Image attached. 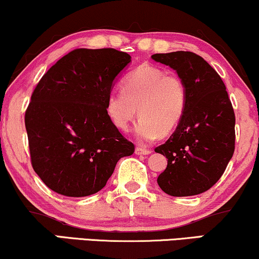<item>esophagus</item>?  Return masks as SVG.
Instances as JSON below:
<instances>
[{
    "instance_id": "34e87169",
    "label": "esophagus",
    "mask_w": 259,
    "mask_h": 259,
    "mask_svg": "<svg viewBox=\"0 0 259 259\" xmlns=\"http://www.w3.org/2000/svg\"><path fill=\"white\" fill-rule=\"evenodd\" d=\"M135 153L139 154V155H147V154L152 153V150L147 149V148H143V147H136Z\"/></svg>"
}]
</instances>
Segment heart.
<instances>
[{
    "label": "heart",
    "instance_id": "obj_1",
    "mask_svg": "<svg viewBox=\"0 0 259 259\" xmlns=\"http://www.w3.org/2000/svg\"><path fill=\"white\" fill-rule=\"evenodd\" d=\"M186 106L188 87L181 75L152 64L139 65L123 80V91H112L106 99L107 116L123 132L140 111L135 135L143 142L175 132Z\"/></svg>",
    "mask_w": 259,
    "mask_h": 259
}]
</instances>
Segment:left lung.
<instances>
[{"mask_svg": "<svg viewBox=\"0 0 259 259\" xmlns=\"http://www.w3.org/2000/svg\"><path fill=\"white\" fill-rule=\"evenodd\" d=\"M188 87V106L176 132L155 152L167 159L158 184L176 197L207 191L224 175L235 146V116L224 81L201 56L190 51L155 54Z\"/></svg>", "mask_w": 259, "mask_h": 259, "instance_id": "obj_1", "label": "left lung"}]
</instances>
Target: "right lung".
<instances>
[{
	"label": "right lung",
	"instance_id": "obj_1",
	"mask_svg": "<svg viewBox=\"0 0 259 259\" xmlns=\"http://www.w3.org/2000/svg\"><path fill=\"white\" fill-rule=\"evenodd\" d=\"M132 57L114 49H76L40 78L25 113L29 154L44 184L68 197L100 191L134 143L113 125L106 99Z\"/></svg>",
	"mask_w": 259,
	"mask_h": 259
}]
</instances>
